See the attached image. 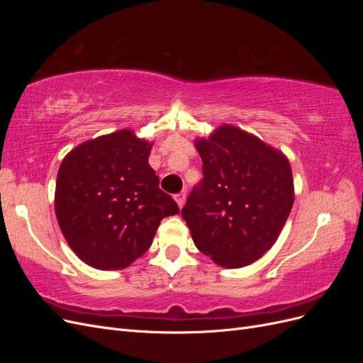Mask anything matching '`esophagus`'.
<instances>
[{"instance_id":"34e87169","label":"esophagus","mask_w":363,"mask_h":363,"mask_svg":"<svg viewBox=\"0 0 363 363\" xmlns=\"http://www.w3.org/2000/svg\"><path fill=\"white\" fill-rule=\"evenodd\" d=\"M174 200L177 201V204H179V207L182 208L183 206H184V201H186V192H180V194H177L174 196Z\"/></svg>"}]
</instances>
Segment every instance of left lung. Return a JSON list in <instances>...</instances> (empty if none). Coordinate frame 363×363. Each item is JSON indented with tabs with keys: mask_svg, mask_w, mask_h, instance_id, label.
<instances>
[{
	"mask_svg": "<svg viewBox=\"0 0 363 363\" xmlns=\"http://www.w3.org/2000/svg\"><path fill=\"white\" fill-rule=\"evenodd\" d=\"M194 145L204 179L182 215L194 242L216 265L242 268L276 244L294 204L288 157L232 124Z\"/></svg>",
	"mask_w": 363,
	"mask_h": 363,
	"instance_id": "8db88e82",
	"label": "left lung"
}]
</instances>
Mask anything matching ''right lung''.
Listing matches in <instances>:
<instances>
[{"instance_id": "1", "label": "right lung", "mask_w": 363, "mask_h": 363, "mask_svg": "<svg viewBox=\"0 0 363 363\" xmlns=\"http://www.w3.org/2000/svg\"><path fill=\"white\" fill-rule=\"evenodd\" d=\"M151 147L123 128L86 140L63 157L54 211L68 245L89 267L127 268L150 248L162 218L179 213L150 167Z\"/></svg>"}]
</instances>
